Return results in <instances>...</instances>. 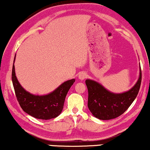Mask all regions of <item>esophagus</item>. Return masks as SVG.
<instances>
[{"label":"esophagus","mask_w":150,"mask_h":150,"mask_svg":"<svg viewBox=\"0 0 150 150\" xmlns=\"http://www.w3.org/2000/svg\"><path fill=\"white\" fill-rule=\"evenodd\" d=\"M79 78L81 80H83V79H86V78H87V74H86L85 72H81L79 74Z\"/></svg>","instance_id":"obj_1"}]
</instances>
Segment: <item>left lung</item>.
Segmentation results:
<instances>
[{
	"label": "left lung",
	"mask_w": 150,
	"mask_h": 150,
	"mask_svg": "<svg viewBox=\"0 0 150 150\" xmlns=\"http://www.w3.org/2000/svg\"><path fill=\"white\" fill-rule=\"evenodd\" d=\"M140 76L135 85L130 91L120 94L108 91L97 82L86 80L88 89V108L93 116L102 120L115 119L128 109L139 93L141 83Z\"/></svg>",
	"instance_id": "8db88e82"
}]
</instances>
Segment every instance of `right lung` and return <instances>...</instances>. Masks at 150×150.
Wrapping results in <instances>:
<instances>
[{"label":"right lung","mask_w":150,"mask_h":150,"mask_svg":"<svg viewBox=\"0 0 150 150\" xmlns=\"http://www.w3.org/2000/svg\"><path fill=\"white\" fill-rule=\"evenodd\" d=\"M15 59L16 56L14 61ZM11 79L16 98L22 110L35 118L44 120L55 118L61 114L67 92L75 82V79L69 80L50 94L40 96L30 94L20 85L16 76L14 63Z\"/></svg>","instance_id":"right-lung-1"}]
</instances>
